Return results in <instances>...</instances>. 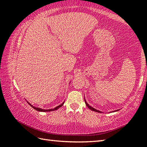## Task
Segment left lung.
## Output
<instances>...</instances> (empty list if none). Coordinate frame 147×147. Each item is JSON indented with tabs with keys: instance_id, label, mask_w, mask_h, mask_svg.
<instances>
[{
	"instance_id": "obj_1",
	"label": "left lung",
	"mask_w": 147,
	"mask_h": 147,
	"mask_svg": "<svg viewBox=\"0 0 147 147\" xmlns=\"http://www.w3.org/2000/svg\"><path fill=\"white\" fill-rule=\"evenodd\" d=\"M84 100H85V103H86V106L88 107V108L89 109H90L91 111H95V112H98V113H102V111H99V110H97V109H95V108H93V107L92 106H89V104H88V103L87 102H86V99H85V96H84ZM119 111V109H117V110H115V111H111V112H115V111Z\"/></svg>"
}]
</instances>
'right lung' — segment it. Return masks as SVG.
I'll use <instances>...</instances> for the list:
<instances>
[{"mask_svg":"<svg viewBox=\"0 0 147 147\" xmlns=\"http://www.w3.org/2000/svg\"><path fill=\"white\" fill-rule=\"evenodd\" d=\"M70 84V83H69ZM26 102H27L28 103V104L30 106H32V108H33L34 109H36V110H37V111H41V112H47V111H54V110H57V109H59V108H60V107H61L63 105V104H64V102H65V101L64 102H62L60 105H59V106H56V108H53V109H42V108H37V107H35V106H32V104H30V103H29L28 101L26 100Z\"/></svg>","mask_w":147,"mask_h":147,"instance_id":"obj_1","label":"right lung"}]
</instances>
